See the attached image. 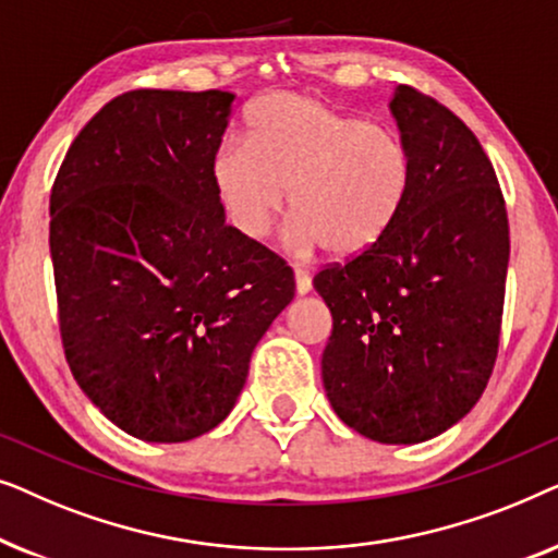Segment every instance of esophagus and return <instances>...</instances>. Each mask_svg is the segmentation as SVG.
Masks as SVG:
<instances>
[{"instance_id":"1","label":"esophagus","mask_w":558,"mask_h":558,"mask_svg":"<svg viewBox=\"0 0 558 558\" xmlns=\"http://www.w3.org/2000/svg\"><path fill=\"white\" fill-rule=\"evenodd\" d=\"M294 284H296V294H310V289H312L310 271L300 269V266H294Z\"/></svg>"}]
</instances>
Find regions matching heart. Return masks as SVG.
<instances>
[{
    "label": "heart",
    "mask_w": 558,
    "mask_h": 558,
    "mask_svg": "<svg viewBox=\"0 0 558 558\" xmlns=\"http://www.w3.org/2000/svg\"><path fill=\"white\" fill-rule=\"evenodd\" d=\"M414 162L399 132L304 94L258 98L246 144L213 157V185L231 223L251 241L277 226L292 190L289 246L357 256L384 239L407 205Z\"/></svg>",
    "instance_id": "heart-1"
}]
</instances>
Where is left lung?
<instances>
[{
  "label": "left lung",
  "instance_id": "1",
  "mask_svg": "<svg viewBox=\"0 0 558 558\" xmlns=\"http://www.w3.org/2000/svg\"><path fill=\"white\" fill-rule=\"evenodd\" d=\"M388 109L414 180L376 246L315 277L332 315L323 384L350 429L380 445H418L468 416L485 391L510 235L477 136L409 86H396Z\"/></svg>",
  "mask_w": 558,
  "mask_h": 558
}]
</instances>
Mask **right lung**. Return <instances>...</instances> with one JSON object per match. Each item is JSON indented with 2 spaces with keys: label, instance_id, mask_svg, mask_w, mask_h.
<instances>
[{
  "label": "right lung",
  "instance_id": "add662e5",
  "mask_svg": "<svg viewBox=\"0 0 558 558\" xmlns=\"http://www.w3.org/2000/svg\"><path fill=\"white\" fill-rule=\"evenodd\" d=\"M228 90H129L68 149L50 195L60 335L81 391L136 439L231 414L251 353L294 300L277 254L226 226L213 157Z\"/></svg>",
  "mask_w": 558,
  "mask_h": 558
}]
</instances>
